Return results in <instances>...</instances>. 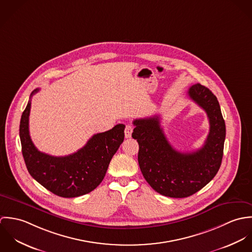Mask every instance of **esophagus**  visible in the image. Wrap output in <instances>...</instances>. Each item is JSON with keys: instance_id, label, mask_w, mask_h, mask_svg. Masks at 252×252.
Segmentation results:
<instances>
[{"instance_id": "34e87169", "label": "esophagus", "mask_w": 252, "mask_h": 252, "mask_svg": "<svg viewBox=\"0 0 252 252\" xmlns=\"http://www.w3.org/2000/svg\"><path fill=\"white\" fill-rule=\"evenodd\" d=\"M132 132H133V126L131 125H126L125 127V138H131L132 136Z\"/></svg>"}]
</instances>
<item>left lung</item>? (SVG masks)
Returning a JSON list of instances; mask_svg holds the SVG:
<instances>
[{
	"instance_id": "left-lung-1",
	"label": "left lung",
	"mask_w": 252,
	"mask_h": 252,
	"mask_svg": "<svg viewBox=\"0 0 252 252\" xmlns=\"http://www.w3.org/2000/svg\"><path fill=\"white\" fill-rule=\"evenodd\" d=\"M188 96L208 115L210 132L205 144L194 152H180L168 142L159 116L136 119L132 133L139 143L138 161L148 184L161 195L185 198L201 190L216 177L223 156L225 121L217 98L206 86L197 83Z\"/></svg>"
}]
</instances>
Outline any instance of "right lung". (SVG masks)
Masks as SVG:
<instances>
[{"instance_id":"right-lung-1","label":"right lung","mask_w":252,"mask_h":252,"mask_svg":"<svg viewBox=\"0 0 252 252\" xmlns=\"http://www.w3.org/2000/svg\"><path fill=\"white\" fill-rule=\"evenodd\" d=\"M22 113L19 136L22 154L29 174L53 194L73 198L94 190L104 180L109 162L124 141L125 125L117 124L94 135L87 144L67 156H51L37 150L29 134L31 98Z\"/></svg>"}]
</instances>
